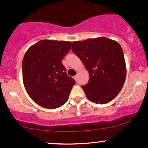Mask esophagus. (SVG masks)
Returning <instances> with one entry per match:
<instances>
[{
  "label": "esophagus",
  "instance_id": "obj_1",
  "mask_svg": "<svg viewBox=\"0 0 148 148\" xmlns=\"http://www.w3.org/2000/svg\"><path fill=\"white\" fill-rule=\"evenodd\" d=\"M74 78V79L75 80H77V75H75V76H73V77Z\"/></svg>",
  "mask_w": 148,
  "mask_h": 148
}]
</instances>
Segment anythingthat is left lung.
<instances>
[{"mask_svg": "<svg viewBox=\"0 0 148 148\" xmlns=\"http://www.w3.org/2000/svg\"><path fill=\"white\" fill-rule=\"evenodd\" d=\"M73 52L80 59L89 73L83 89L89 100L108 103L122 89L126 77V64L122 48L106 37L73 41Z\"/></svg>", "mask_w": 148, "mask_h": 148, "instance_id": "left-lung-1", "label": "left lung"}]
</instances>
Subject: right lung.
<instances>
[{
	"label": "right lung",
	"instance_id": "1",
	"mask_svg": "<svg viewBox=\"0 0 148 148\" xmlns=\"http://www.w3.org/2000/svg\"><path fill=\"white\" fill-rule=\"evenodd\" d=\"M71 45V41L41 40L24 55V86L32 100L44 108L56 109L66 103L75 83L62 63Z\"/></svg>",
	"mask_w": 148,
	"mask_h": 148
}]
</instances>
